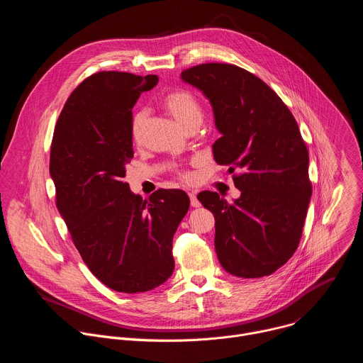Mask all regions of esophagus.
I'll return each instance as SVG.
<instances>
[{"label":"esophagus","instance_id":"34e87169","mask_svg":"<svg viewBox=\"0 0 363 363\" xmlns=\"http://www.w3.org/2000/svg\"><path fill=\"white\" fill-rule=\"evenodd\" d=\"M189 199H191V206H194V208H199L201 202L198 201V198H196V195L194 192H189Z\"/></svg>","mask_w":363,"mask_h":363}]
</instances>
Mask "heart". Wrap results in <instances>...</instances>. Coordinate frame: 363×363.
I'll return each mask as SVG.
<instances>
[{
	"mask_svg": "<svg viewBox=\"0 0 363 363\" xmlns=\"http://www.w3.org/2000/svg\"><path fill=\"white\" fill-rule=\"evenodd\" d=\"M162 105L167 112L184 128L189 129L192 126H199L202 122V106L198 97L189 90L178 89L172 90L162 99ZM147 122V112L138 111L132 116L130 133L133 140H140L145 126Z\"/></svg>",
	"mask_w": 363,
	"mask_h": 363,
	"instance_id": "obj_1",
	"label": "heart"
}]
</instances>
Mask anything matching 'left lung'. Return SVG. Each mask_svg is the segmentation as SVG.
<instances>
[{
  "instance_id": "8db88e82",
  "label": "left lung",
  "mask_w": 363,
  "mask_h": 363,
  "mask_svg": "<svg viewBox=\"0 0 363 363\" xmlns=\"http://www.w3.org/2000/svg\"><path fill=\"white\" fill-rule=\"evenodd\" d=\"M210 100L221 138L213 145L220 165L234 177L240 198L228 203L217 192L198 199L216 218V251L237 277L270 276L298 247L312 184L308 152L283 100L257 76L234 65L206 63L181 73Z\"/></svg>"
}]
</instances>
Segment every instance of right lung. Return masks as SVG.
I'll return each mask as SVG.
<instances>
[{
  "label": "right lung",
  "instance_id": "add662e5",
  "mask_svg": "<svg viewBox=\"0 0 363 363\" xmlns=\"http://www.w3.org/2000/svg\"><path fill=\"white\" fill-rule=\"evenodd\" d=\"M157 83L153 74H91L67 99L50 152L57 208L83 262L103 284L129 294L172 276V238L189 208L181 189L143 201L123 181L133 158L132 109Z\"/></svg>",
  "mask_w": 363,
  "mask_h": 363
}]
</instances>
